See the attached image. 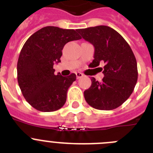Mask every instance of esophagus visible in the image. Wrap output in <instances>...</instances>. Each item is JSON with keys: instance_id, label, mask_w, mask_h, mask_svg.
Instances as JSON below:
<instances>
[{"instance_id": "obj_1", "label": "esophagus", "mask_w": 153, "mask_h": 153, "mask_svg": "<svg viewBox=\"0 0 153 153\" xmlns=\"http://www.w3.org/2000/svg\"><path fill=\"white\" fill-rule=\"evenodd\" d=\"M76 79H80L81 77H83V74H81V73L79 72L76 73Z\"/></svg>"}]
</instances>
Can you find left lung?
<instances>
[{"mask_svg": "<svg viewBox=\"0 0 153 153\" xmlns=\"http://www.w3.org/2000/svg\"><path fill=\"white\" fill-rule=\"evenodd\" d=\"M94 47V60L90 67L104 63L101 82L91 78L92 84L84 91V98L92 107L112 110L130 97L138 79L137 63L131 47L117 31L108 26L76 30Z\"/></svg>", "mask_w": 153, "mask_h": 153, "instance_id": "8db88e82", "label": "left lung"}]
</instances>
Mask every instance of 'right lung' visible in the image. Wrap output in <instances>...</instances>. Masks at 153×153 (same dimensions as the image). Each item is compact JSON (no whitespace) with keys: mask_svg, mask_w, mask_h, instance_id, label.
Returning a JSON list of instances; mask_svg holds the SVG:
<instances>
[{"mask_svg":"<svg viewBox=\"0 0 153 153\" xmlns=\"http://www.w3.org/2000/svg\"><path fill=\"white\" fill-rule=\"evenodd\" d=\"M79 39L74 30L48 26L25 42L17 61V81L23 96L34 109L53 112L65 104L67 90L76 76L55 75L53 65L60 62L65 44Z\"/></svg>","mask_w":153,"mask_h":153,"instance_id":"obj_1","label":"right lung"}]
</instances>
